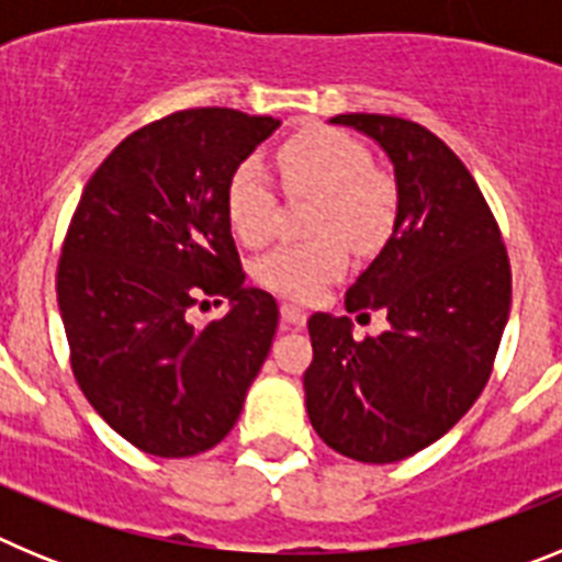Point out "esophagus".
<instances>
[{
	"label": "esophagus",
	"mask_w": 562,
	"mask_h": 562,
	"mask_svg": "<svg viewBox=\"0 0 562 562\" xmlns=\"http://www.w3.org/2000/svg\"><path fill=\"white\" fill-rule=\"evenodd\" d=\"M281 317H284V324L297 326V329L306 326V312L295 304H281Z\"/></svg>",
	"instance_id": "34e87169"
}]
</instances>
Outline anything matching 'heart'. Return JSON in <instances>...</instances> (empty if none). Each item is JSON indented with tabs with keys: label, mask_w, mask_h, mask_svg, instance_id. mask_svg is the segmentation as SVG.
Masks as SVG:
<instances>
[{
	"label": "heart",
	"mask_w": 562,
	"mask_h": 562,
	"mask_svg": "<svg viewBox=\"0 0 562 562\" xmlns=\"http://www.w3.org/2000/svg\"><path fill=\"white\" fill-rule=\"evenodd\" d=\"M276 171L290 196H315L310 233L317 236L276 247L256 265V281L290 301L310 304L349 267V241L374 250L391 236L400 211L396 182L371 166L360 140L331 126H310L276 148ZM278 200L265 166L245 160L225 186L227 225L247 247L267 245L276 233Z\"/></svg>",
	"instance_id": "obj_1"
}]
</instances>
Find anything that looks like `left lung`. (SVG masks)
Segmentation results:
<instances>
[{
    "label": "left lung",
    "instance_id": "left-lung-1",
    "mask_svg": "<svg viewBox=\"0 0 562 562\" xmlns=\"http://www.w3.org/2000/svg\"><path fill=\"white\" fill-rule=\"evenodd\" d=\"M385 148L400 211L389 245L346 292L357 321L389 331L355 340L346 315L310 317L306 414L317 436L366 464L419 453L473 408L493 374L513 270L473 173L434 132L394 114H337Z\"/></svg>",
    "mask_w": 562,
    "mask_h": 562
}]
</instances>
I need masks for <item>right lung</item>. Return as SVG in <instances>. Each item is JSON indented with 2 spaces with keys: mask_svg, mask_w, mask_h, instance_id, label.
<instances>
[{
  "mask_svg": "<svg viewBox=\"0 0 562 562\" xmlns=\"http://www.w3.org/2000/svg\"><path fill=\"white\" fill-rule=\"evenodd\" d=\"M278 128L225 106L132 132L89 177L56 272L69 366L89 405L143 453L186 459L236 425L278 329L247 290L225 213L233 168ZM234 310L207 327L193 305Z\"/></svg>",
  "mask_w": 562,
  "mask_h": 562,
  "instance_id": "add662e5",
  "label": "right lung"
}]
</instances>
